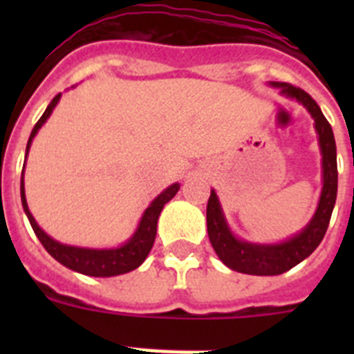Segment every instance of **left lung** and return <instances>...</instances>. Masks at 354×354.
Segmentation results:
<instances>
[{"mask_svg":"<svg viewBox=\"0 0 354 354\" xmlns=\"http://www.w3.org/2000/svg\"><path fill=\"white\" fill-rule=\"evenodd\" d=\"M268 84L271 88L280 90L286 99L303 104V108L314 118L319 150H321L323 187H321L317 207L310 221L298 234L278 243H252V241L237 237L225 218L220 198L214 189H211L207 202V232L216 255L230 270L245 274H257V277H273V274L286 273L290 268L305 261L317 248L326 234L331 212L335 207L337 183H339L335 136L317 102L308 93L289 83L268 81Z\"/></svg>","mask_w":354,"mask_h":354,"instance_id":"8db88e82","label":"left lung"}]
</instances>
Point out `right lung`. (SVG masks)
Returning a JSON list of instances; mask_svg holds the SVG:
<instances>
[{"label": "right lung", "mask_w": 354, "mask_h": 354, "mask_svg": "<svg viewBox=\"0 0 354 354\" xmlns=\"http://www.w3.org/2000/svg\"><path fill=\"white\" fill-rule=\"evenodd\" d=\"M62 93L53 99L49 102V106L46 108L44 115L40 117V120L37 122L33 131L30 134V140H28L26 145V156L30 154V147L33 143V138L37 136V133L40 131V127L48 122V118L51 117L53 109L56 108V104L60 102ZM24 167H26V159H24ZM180 184L174 183L162 189L158 196H156L152 202L149 204V207L143 211L142 218L138 221V227L133 232V236L122 243V245L113 246V248H88V246H74V245H65L60 241L53 239L49 234H46L42 228L39 227V223L35 221L33 214L30 212L26 202V193H24V170L21 174V202H23V209L26 212L28 220H30L31 228L35 236L39 237V241L42 243V246L48 250V253L53 259L60 262L62 266L68 268V270L76 271L81 274H88V277H117V274L129 273V271L136 270L143 264L147 257H149L152 245H154L156 232H158V220L159 214H161L162 207L177 195Z\"/></svg>", "instance_id": "obj_1"}]
</instances>
